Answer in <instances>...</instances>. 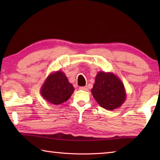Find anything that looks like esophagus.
Instances as JSON below:
<instances>
[{
  "label": "esophagus",
  "instance_id": "esophagus-1",
  "mask_svg": "<svg viewBox=\"0 0 160 160\" xmlns=\"http://www.w3.org/2000/svg\"><path fill=\"white\" fill-rule=\"evenodd\" d=\"M80 90H85V91H88V87H87V86H85V87H80Z\"/></svg>",
  "mask_w": 160,
  "mask_h": 160
}]
</instances>
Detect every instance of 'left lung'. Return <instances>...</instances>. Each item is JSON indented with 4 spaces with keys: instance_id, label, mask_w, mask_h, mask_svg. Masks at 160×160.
<instances>
[{
    "instance_id": "8db88e82",
    "label": "left lung",
    "mask_w": 160,
    "mask_h": 160,
    "mask_svg": "<svg viewBox=\"0 0 160 160\" xmlns=\"http://www.w3.org/2000/svg\"><path fill=\"white\" fill-rule=\"evenodd\" d=\"M91 91L100 107L106 109H117L126 99L123 83L113 72H98Z\"/></svg>"
}]
</instances>
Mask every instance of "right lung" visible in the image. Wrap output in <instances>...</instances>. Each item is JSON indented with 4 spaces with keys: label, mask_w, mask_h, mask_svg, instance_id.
Wrapping results in <instances>:
<instances>
[{
    "label": "right lung",
    "mask_w": 160,
    "mask_h": 160,
    "mask_svg": "<svg viewBox=\"0 0 160 160\" xmlns=\"http://www.w3.org/2000/svg\"><path fill=\"white\" fill-rule=\"evenodd\" d=\"M74 90L66 74L61 70H57L46 78L40 89V92L43 98L48 102L58 105L66 102L71 97Z\"/></svg>",
    "instance_id": "1"
}]
</instances>
